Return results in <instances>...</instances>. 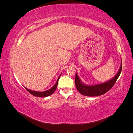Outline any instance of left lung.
Instances as JSON below:
<instances>
[{
	"instance_id": "obj_1",
	"label": "left lung",
	"mask_w": 133,
	"mask_h": 133,
	"mask_svg": "<svg viewBox=\"0 0 133 133\" xmlns=\"http://www.w3.org/2000/svg\"><path fill=\"white\" fill-rule=\"evenodd\" d=\"M122 69V62H121L120 69L118 73L115 75L113 78L109 81L102 84H97L95 85H85L79 79L78 74H75V86L76 89L80 94L88 96H95L102 95L106 93L111 88L114 86L115 82L121 73Z\"/></svg>"
}]
</instances>
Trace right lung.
Here are the masks:
<instances>
[{
	"mask_svg": "<svg viewBox=\"0 0 133 133\" xmlns=\"http://www.w3.org/2000/svg\"><path fill=\"white\" fill-rule=\"evenodd\" d=\"M60 75H59L58 79H57V82H56V83L55 84V85L53 87H52L51 89L48 90H46L45 91L40 92V91H33V90H31L30 89H28L25 87H24V88L28 92H30L31 94H32L34 96H37V97H46V96H48L51 95L54 92V91L56 90V89H57V87L58 84V80L60 78Z\"/></svg>",
	"mask_w": 133,
	"mask_h": 133,
	"instance_id": "right-lung-1",
	"label": "right lung"
}]
</instances>
